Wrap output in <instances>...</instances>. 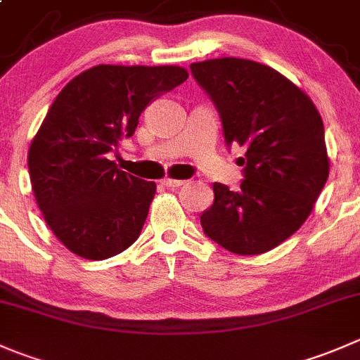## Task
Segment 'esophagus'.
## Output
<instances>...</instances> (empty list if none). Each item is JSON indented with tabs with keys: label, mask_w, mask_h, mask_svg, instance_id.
I'll use <instances>...</instances> for the list:
<instances>
[{
	"label": "esophagus",
	"mask_w": 360,
	"mask_h": 360,
	"mask_svg": "<svg viewBox=\"0 0 360 360\" xmlns=\"http://www.w3.org/2000/svg\"><path fill=\"white\" fill-rule=\"evenodd\" d=\"M184 183H186V181L170 179V177H165V179H162V184H163V186H167V188H179V186H183Z\"/></svg>",
	"instance_id": "obj_1"
}]
</instances>
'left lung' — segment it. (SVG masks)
<instances>
[{
  "mask_svg": "<svg viewBox=\"0 0 360 360\" xmlns=\"http://www.w3.org/2000/svg\"><path fill=\"white\" fill-rule=\"evenodd\" d=\"M190 70L218 110L225 144L246 148L240 188L212 184L214 202L200 214L202 229L232 253H265L301 229L329 177L322 117L271 66L221 58Z\"/></svg>",
  "mask_w": 360,
  "mask_h": 360,
  "instance_id": "obj_1",
  "label": "left lung"
}]
</instances>
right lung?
Instances as JSON below:
<instances>
[{"instance_id": "obj_1", "label": "right lung", "mask_w": 360, "mask_h": 360, "mask_svg": "<svg viewBox=\"0 0 360 360\" xmlns=\"http://www.w3.org/2000/svg\"><path fill=\"white\" fill-rule=\"evenodd\" d=\"M188 79L181 66L98 65L56 96L27 153L45 221L72 253L103 260L137 240L156 184L109 160L146 107Z\"/></svg>"}]
</instances>
